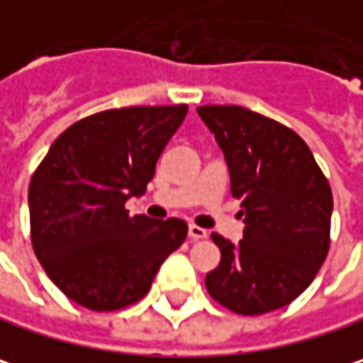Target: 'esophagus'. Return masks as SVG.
Returning a JSON list of instances; mask_svg holds the SVG:
<instances>
[{"mask_svg":"<svg viewBox=\"0 0 363 363\" xmlns=\"http://www.w3.org/2000/svg\"><path fill=\"white\" fill-rule=\"evenodd\" d=\"M188 233H190V238H192V240H204V238L208 235V231H206V229H202V227H198V225H190Z\"/></svg>","mask_w":363,"mask_h":363,"instance_id":"34e87169","label":"esophagus"}]
</instances>
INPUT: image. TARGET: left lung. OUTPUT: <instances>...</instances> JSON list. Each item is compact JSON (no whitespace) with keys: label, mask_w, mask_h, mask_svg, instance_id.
Wrapping results in <instances>:
<instances>
[{"label":"left lung","mask_w":363,"mask_h":363,"mask_svg":"<svg viewBox=\"0 0 363 363\" xmlns=\"http://www.w3.org/2000/svg\"><path fill=\"white\" fill-rule=\"evenodd\" d=\"M225 155L231 194L246 215L244 240L213 242L220 262L206 274L211 298L242 316L279 310L314 281L330 246L333 192L298 134L240 105L196 109Z\"/></svg>","instance_id":"obj_1"}]
</instances>
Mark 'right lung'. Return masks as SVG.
I'll return each mask as SVG.
<instances>
[{"mask_svg": "<svg viewBox=\"0 0 363 363\" xmlns=\"http://www.w3.org/2000/svg\"><path fill=\"white\" fill-rule=\"evenodd\" d=\"M186 113L188 105H155L84 117L51 144L33 173V250L72 301L94 312L136 303L184 244L186 220L130 217L125 200L146 192Z\"/></svg>", "mask_w": 363, "mask_h": 363, "instance_id": "right-lung-1", "label": "right lung"}]
</instances>
